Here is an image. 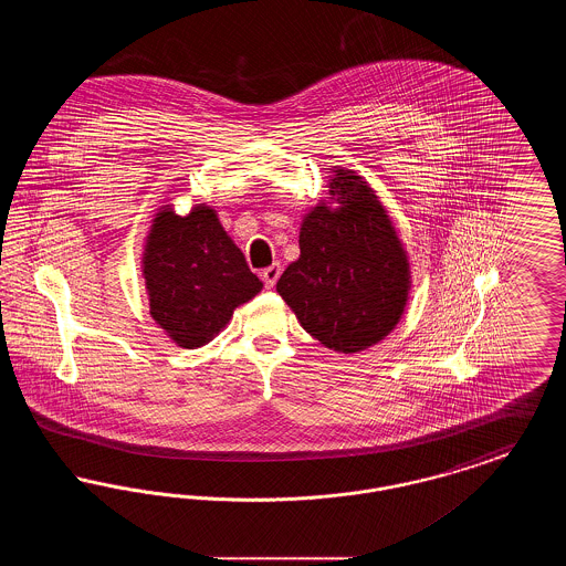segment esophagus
I'll return each mask as SVG.
<instances>
[{
    "instance_id": "1",
    "label": "esophagus",
    "mask_w": 566,
    "mask_h": 566,
    "mask_svg": "<svg viewBox=\"0 0 566 566\" xmlns=\"http://www.w3.org/2000/svg\"><path fill=\"white\" fill-rule=\"evenodd\" d=\"M280 273H282L280 263H273V265L268 268V270L261 271V277H263V282H265V286H268V289H273V286H275V282H277Z\"/></svg>"
}]
</instances>
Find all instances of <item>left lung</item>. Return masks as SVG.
I'll list each match as a JSON object with an SVG mask.
<instances>
[{
  "mask_svg": "<svg viewBox=\"0 0 566 566\" xmlns=\"http://www.w3.org/2000/svg\"><path fill=\"white\" fill-rule=\"evenodd\" d=\"M331 201L303 218L301 254L277 280V293L301 326L335 352L367 350L403 316L409 263L374 189L337 169Z\"/></svg>",
  "mask_w": 566,
  "mask_h": 566,
  "instance_id": "8db88e82",
  "label": "left lung"
}]
</instances>
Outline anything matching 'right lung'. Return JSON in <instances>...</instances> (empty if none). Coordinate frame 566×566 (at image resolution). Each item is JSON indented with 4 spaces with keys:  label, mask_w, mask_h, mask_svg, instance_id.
I'll return each mask as SVG.
<instances>
[{
    "label": "right lung",
    "mask_w": 566,
    "mask_h": 566,
    "mask_svg": "<svg viewBox=\"0 0 566 566\" xmlns=\"http://www.w3.org/2000/svg\"><path fill=\"white\" fill-rule=\"evenodd\" d=\"M142 263L150 316L189 350L212 342L233 310L263 289L208 206H197L187 216L163 206Z\"/></svg>",
    "instance_id": "obj_1"
}]
</instances>
